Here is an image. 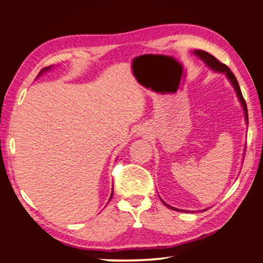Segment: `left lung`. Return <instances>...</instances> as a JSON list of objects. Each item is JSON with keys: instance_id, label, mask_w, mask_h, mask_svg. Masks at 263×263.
<instances>
[{"instance_id": "obj_1", "label": "left lung", "mask_w": 263, "mask_h": 263, "mask_svg": "<svg viewBox=\"0 0 263 263\" xmlns=\"http://www.w3.org/2000/svg\"><path fill=\"white\" fill-rule=\"evenodd\" d=\"M195 54L198 55L200 59H202L203 61H205V64H206L208 66H210V68H212L214 70L217 71H223V73H226V75H227V77L229 79V81L231 82V84L234 85L235 90H236V93H237L239 100L241 102V105H243V108L245 110V117H246V123H249V115H248V107H246V102H245V99L243 95H241V91H240V87H239V84L237 80H236V76L234 75L233 71H231L229 69V67L227 65H224L222 63H220V61L215 58L214 55L210 54L209 52H206V51H203V50H196L195 51ZM163 202V200H162ZM164 203V202H163ZM166 205L167 208L172 209V210H176V211H182V210H178V209H174L172 206H170V205H167L166 203H164ZM182 212H186V211H182Z\"/></svg>"}]
</instances>
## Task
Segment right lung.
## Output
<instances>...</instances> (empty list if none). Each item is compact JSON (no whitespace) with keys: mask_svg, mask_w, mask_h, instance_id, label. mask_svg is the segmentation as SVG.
Wrapping results in <instances>:
<instances>
[{"mask_svg":"<svg viewBox=\"0 0 263 263\" xmlns=\"http://www.w3.org/2000/svg\"><path fill=\"white\" fill-rule=\"evenodd\" d=\"M50 68V67H45V68L43 69V70H48ZM112 193H114V190H112V192H111V196H110V199H111V197H112Z\"/></svg>","mask_w":263,"mask_h":263,"instance_id":"1","label":"right lung"}]
</instances>
